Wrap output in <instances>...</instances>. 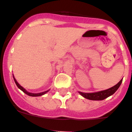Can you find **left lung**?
<instances>
[{
  "instance_id": "left-lung-1",
  "label": "left lung",
  "mask_w": 132,
  "mask_h": 132,
  "mask_svg": "<svg viewBox=\"0 0 132 132\" xmlns=\"http://www.w3.org/2000/svg\"><path fill=\"white\" fill-rule=\"evenodd\" d=\"M122 79H121L120 81L118 84H116V85H114V87L108 88V89L104 90L90 93H81V92H79V93L84 98L88 99V100H92V101H102L104 99L108 98V96L112 95L118 89V88L120 87L122 82Z\"/></svg>"
}]
</instances>
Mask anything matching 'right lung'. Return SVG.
<instances>
[{
  "label": "right lung",
  "mask_w": 132,
  "mask_h": 132,
  "mask_svg": "<svg viewBox=\"0 0 132 132\" xmlns=\"http://www.w3.org/2000/svg\"><path fill=\"white\" fill-rule=\"evenodd\" d=\"M13 78H14V82L15 83H16V85H17V87H18V88H19L21 90H22L23 92H24L25 94H26L27 95H28V96H42V95H44V94H45V93H47V92L49 91V90H46V91L45 92H43V93H29V92H28L24 88H23L22 86H20V85L18 84V82L16 81V79H15L14 77V75H13Z\"/></svg>",
  "instance_id": "1"
}]
</instances>
